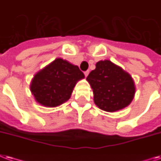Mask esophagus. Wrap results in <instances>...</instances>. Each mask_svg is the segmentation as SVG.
I'll list each match as a JSON object with an SVG mask.
<instances>
[{"label":"esophagus","mask_w":161,"mask_h":161,"mask_svg":"<svg viewBox=\"0 0 161 161\" xmlns=\"http://www.w3.org/2000/svg\"><path fill=\"white\" fill-rule=\"evenodd\" d=\"M88 74H89V71H88V70H87V71H85V72H84L85 77H87V75H88Z\"/></svg>","instance_id":"obj_1"}]
</instances>
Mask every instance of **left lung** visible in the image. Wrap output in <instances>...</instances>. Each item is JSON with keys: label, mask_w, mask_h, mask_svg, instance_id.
<instances>
[{"label": "left lung", "mask_w": 161, "mask_h": 161, "mask_svg": "<svg viewBox=\"0 0 161 161\" xmlns=\"http://www.w3.org/2000/svg\"><path fill=\"white\" fill-rule=\"evenodd\" d=\"M93 92L94 103L106 112L121 110L134 98L135 83L130 74L110 60H101L87 77Z\"/></svg>", "instance_id": "left-lung-1"}]
</instances>
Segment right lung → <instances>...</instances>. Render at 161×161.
<instances>
[{
	"label": "right lung",
	"instance_id": "obj_1",
	"mask_svg": "<svg viewBox=\"0 0 161 161\" xmlns=\"http://www.w3.org/2000/svg\"><path fill=\"white\" fill-rule=\"evenodd\" d=\"M84 77L77 65L58 58L35 74L30 88L40 105L55 108L70 98L76 83Z\"/></svg>",
	"mask_w": 161,
	"mask_h": 161
}]
</instances>
